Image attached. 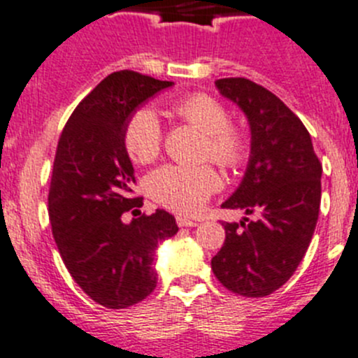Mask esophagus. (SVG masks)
Returning <instances> with one entry per match:
<instances>
[{
	"label": "esophagus",
	"instance_id": "esophagus-1",
	"mask_svg": "<svg viewBox=\"0 0 358 358\" xmlns=\"http://www.w3.org/2000/svg\"><path fill=\"white\" fill-rule=\"evenodd\" d=\"M176 224H178L180 228H194V226H198V222L192 219H187V217L176 215Z\"/></svg>",
	"mask_w": 358,
	"mask_h": 358
}]
</instances>
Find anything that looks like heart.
Masks as SVG:
<instances>
[{"mask_svg": "<svg viewBox=\"0 0 358 358\" xmlns=\"http://www.w3.org/2000/svg\"><path fill=\"white\" fill-rule=\"evenodd\" d=\"M171 111L205 134L201 155L222 168H238L249 155L245 134L231 125L228 109L205 93L176 100ZM123 146L130 159L150 164L162 150V127L148 108L134 111L123 127ZM220 187V178L210 166L168 164L150 173L146 190L159 205L178 213H196Z\"/></svg>", "mask_w": 358, "mask_h": 358, "instance_id": "1", "label": "heart"}]
</instances>
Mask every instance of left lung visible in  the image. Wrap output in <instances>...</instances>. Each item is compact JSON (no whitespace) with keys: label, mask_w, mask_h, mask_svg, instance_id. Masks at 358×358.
I'll use <instances>...</instances> for the list:
<instances>
[{"label":"left lung","mask_w":358,"mask_h":358,"mask_svg":"<svg viewBox=\"0 0 358 358\" xmlns=\"http://www.w3.org/2000/svg\"><path fill=\"white\" fill-rule=\"evenodd\" d=\"M215 86L250 125L247 171L222 208L259 217L224 222L212 270L229 292L258 299L285 285L306 256L318 222L322 164L303 123L279 96L245 78L217 79Z\"/></svg>","instance_id":"1"}]
</instances>
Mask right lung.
I'll return each mask as SVG.
<instances>
[{"instance_id":"add662e5","label":"right lung","mask_w":358,"mask_h":358,"mask_svg":"<svg viewBox=\"0 0 358 358\" xmlns=\"http://www.w3.org/2000/svg\"><path fill=\"white\" fill-rule=\"evenodd\" d=\"M173 86L132 70L100 81L73 109L59 136L49 187V220L59 256L83 292L108 309L145 300L157 286L153 255L176 235L171 213L139 212L132 162L123 146L129 116ZM125 211L140 217L125 225Z\"/></svg>"}]
</instances>
